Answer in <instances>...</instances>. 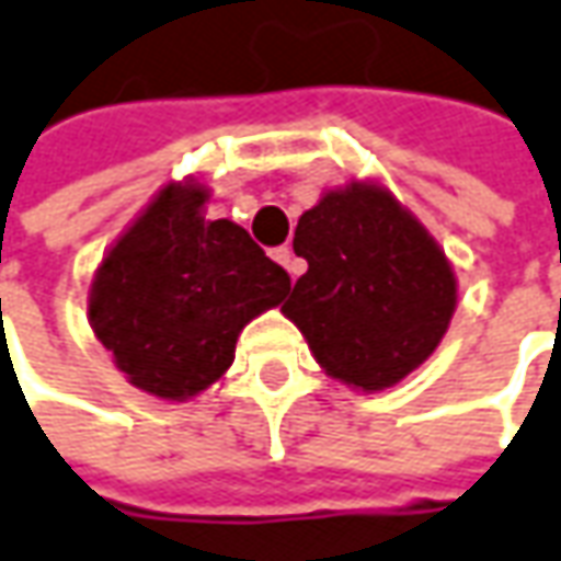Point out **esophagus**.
<instances>
[{
	"instance_id": "34e87169",
	"label": "esophagus",
	"mask_w": 561,
	"mask_h": 561,
	"mask_svg": "<svg viewBox=\"0 0 561 561\" xmlns=\"http://www.w3.org/2000/svg\"><path fill=\"white\" fill-rule=\"evenodd\" d=\"M273 257H276V263H282V266L288 270V276H291V279H298L300 273H304V263L295 257V251H291L288 244H285V248H276V251H273Z\"/></svg>"
}]
</instances>
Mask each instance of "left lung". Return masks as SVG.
I'll return each instance as SVG.
<instances>
[{"instance_id": "obj_1", "label": "left lung", "mask_w": 561, "mask_h": 561, "mask_svg": "<svg viewBox=\"0 0 561 561\" xmlns=\"http://www.w3.org/2000/svg\"><path fill=\"white\" fill-rule=\"evenodd\" d=\"M307 273L282 313L310 354L354 391H385L437 351L459 285L444 248L376 180L325 188L295 229Z\"/></svg>"}]
</instances>
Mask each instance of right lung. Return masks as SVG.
<instances>
[{
  "mask_svg": "<svg viewBox=\"0 0 561 561\" xmlns=\"http://www.w3.org/2000/svg\"><path fill=\"white\" fill-rule=\"evenodd\" d=\"M210 188L167 183L105 251L87 317L126 381L158 400H192L226 376L236 341L291 288L232 220H207Z\"/></svg>",
  "mask_w": 561,
  "mask_h": 561,
  "instance_id": "1",
  "label": "right lung"
}]
</instances>
